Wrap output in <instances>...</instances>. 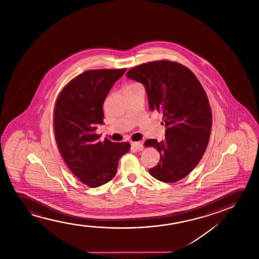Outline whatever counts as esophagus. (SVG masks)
Returning <instances> with one entry per match:
<instances>
[{
  "label": "esophagus",
  "mask_w": 259,
  "mask_h": 259,
  "mask_svg": "<svg viewBox=\"0 0 259 259\" xmlns=\"http://www.w3.org/2000/svg\"><path fill=\"white\" fill-rule=\"evenodd\" d=\"M132 148L136 150H142L143 149V143L142 142H132Z\"/></svg>",
  "instance_id": "34e87169"
}]
</instances>
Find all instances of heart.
Masks as SVG:
<instances>
[{
    "label": "heart",
    "mask_w": 259,
    "mask_h": 259,
    "mask_svg": "<svg viewBox=\"0 0 259 259\" xmlns=\"http://www.w3.org/2000/svg\"><path fill=\"white\" fill-rule=\"evenodd\" d=\"M137 85H140V84H138V83H129L128 85L124 87V89H132V88H135V87H137Z\"/></svg>",
    "instance_id": "1"
}]
</instances>
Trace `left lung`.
Listing matches in <instances>:
<instances>
[{
    "instance_id": "obj_1",
    "label": "left lung",
    "mask_w": 259,
    "mask_h": 259,
    "mask_svg": "<svg viewBox=\"0 0 259 259\" xmlns=\"http://www.w3.org/2000/svg\"><path fill=\"white\" fill-rule=\"evenodd\" d=\"M126 77L144 85L149 109L163 114L165 139L146 141L160 154L151 176L165 183L181 181L198 164L209 143L212 116L205 91L195 74L167 60L140 64Z\"/></svg>"
}]
</instances>
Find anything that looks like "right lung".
I'll return each mask as SVG.
<instances>
[{
	"mask_svg": "<svg viewBox=\"0 0 259 259\" xmlns=\"http://www.w3.org/2000/svg\"><path fill=\"white\" fill-rule=\"evenodd\" d=\"M125 69L90 70L69 82L57 97L54 133L57 147L71 172L82 183L98 188L117 174L121 156L130 150L128 142H101L96 135L103 124V105L114 83Z\"/></svg>",
	"mask_w": 259,
	"mask_h": 259,
	"instance_id": "right-lung-1",
	"label": "right lung"
}]
</instances>
